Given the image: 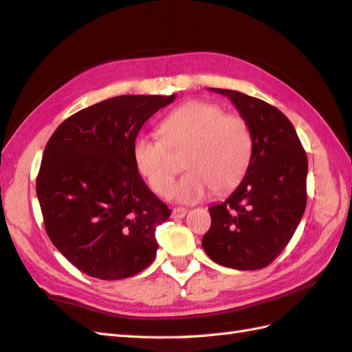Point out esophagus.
Masks as SVG:
<instances>
[{
    "label": "esophagus",
    "mask_w": 352,
    "mask_h": 352,
    "mask_svg": "<svg viewBox=\"0 0 352 352\" xmlns=\"http://www.w3.org/2000/svg\"><path fill=\"white\" fill-rule=\"evenodd\" d=\"M186 213H188V208L184 207H175L174 210H172V216H174V218H184Z\"/></svg>",
    "instance_id": "esophagus-1"
}]
</instances>
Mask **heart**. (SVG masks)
<instances>
[{"instance_id":"heart-1","label":"heart","mask_w":352,"mask_h":352,"mask_svg":"<svg viewBox=\"0 0 352 352\" xmlns=\"http://www.w3.org/2000/svg\"><path fill=\"white\" fill-rule=\"evenodd\" d=\"M162 139L139 134L131 154L134 166L149 189L170 197L177 166L168 148H188L183 166L188 170L174 190L177 201L198 203L213 189L226 193L243 180L252 159L254 140L243 118L223 113L218 104L193 100L182 104L162 119Z\"/></svg>"}]
</instances>
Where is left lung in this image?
I'll return each mask as SVG.
<instances>
[{"label": "left lung", "mask_w": 352, "mask_h": 352, "mask_svg": "<svg viewBox=\"0 0 352 352\" xmlns=\"http://www.w3.org/2000/svg\"><path fill=\"white\" fill-rule=\"evenodd\" d=\"M226 95L248 122L254 149L237 189L208 207L212 226L203 237L207 256L218 265L252 271L280 256L307 204V154L295 126L281 111L254 96L228 89Z\"/></svg>", "instance_id": "left-lung-1"}]
</instances>
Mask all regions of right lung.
Returning a JSON list of instances; mask_svg holds the SVG:
<instances>
[{
    "mask_svg": "<svg viewBox=\"0 0 352 352\" xmlns=\"http://www.w3.org/2000/svg\"><path fill=\"white\" fill-rule=\"evenodd\" d=\"M175 95H121L57 126L42 155L36 193L47 234L95 278L121 280L153 263L155 228L170 216L133 162V142Z\"/></svg>",
    "mask_w": 352,
    "mask_h": 352,
    "instance_id": "right-lung-1",
    "label": "right lung"
}]
</instances>
